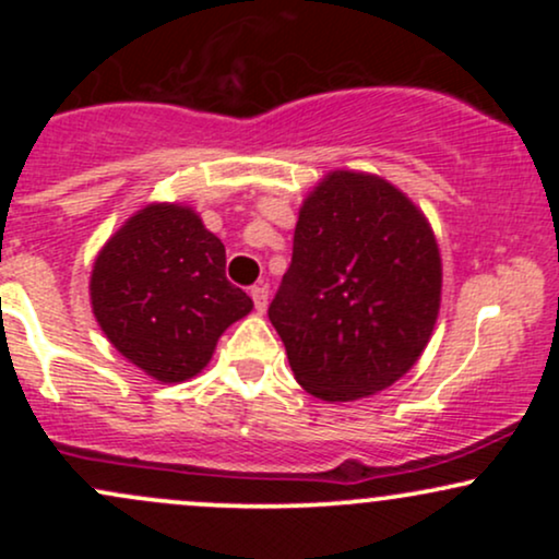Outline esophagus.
I'll use <instances>...</instances> for the list:
<instances>
[{"label":"esophagus","instance_id":"obj_1","mask_svg":"<svg viewBox=\"0 0 559 559\" xmlns=\"http://www.w3.org/2000/svg\"><path fill=\"white\" fill-rule=\"evenodd\" d=\"M249 294H252V301H254V310H258V312H260V316H262V312H265V310H267V288H265V286H254V288H252V292H249Z\"/></svg>","mask_w":559,"mask_h":559}]
</instances>
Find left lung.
I'll list each match as a JSON object with an SVG mask.
<instances>
[{"label": "left lung", "instance_id": "obj_1", "mask_svg": "<svg viewBox=\"0 0 559 559\" xmlns=\"http://www.w3.org/2000/svg\"><path fill=\"white\" fill-rule=\"evenodd\" d=\"M441 305L431 223L373 173L333 170L307 194L273 329L305 391L355 402L418 362Z\"/></svg>", "mask_w": 559, "mask_h": 559}]
</instances>
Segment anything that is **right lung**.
I'll return each mask as SVG.
<instances>
[{"mask_svg":"<svg viewBox=\"0 0 559 559\" xmlns=\"http://www.w3.org/2000/svg\"><path fill=\"white\" fill-rule=\"evenodd\" d=\"M92 310L128 362L155 381L181 383L213 357L252 299L226 278V247L191 207L146 204L96 254Z\"/></svg>","mask_w":559,"mask_h":559,"instance_id":"right-lung-1","label":"right lung"}]
</instances>
